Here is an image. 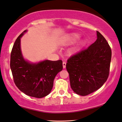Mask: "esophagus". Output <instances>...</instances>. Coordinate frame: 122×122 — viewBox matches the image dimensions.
Here are the masks:
<instances>
[{
    "label": "esophagus",
    "instance_id": "34e87169",
    "mask_svg": "<svg viewBox=\"0 0 122 122\" xmlns=\"http://www.w3.org/2000/svg\"><path fill=\"white\" fill-rule=\"evenodd\" d=\"M62 65H63V68H65L66 66V62H63Z\"/></svg>",
    "mask_w": 122,
    "mask_h": 122
}]
</instances>
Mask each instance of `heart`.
I'll use <instances>...</instances> for the list:
<instances>
[{
    "mask_svg": "<svg viewBox=\"0 0 122 122\" xmlns=\"http://www.w3.org/2000/svg\"><path fill=\"white\" fill-rule=\"evenodd\" d=\"M80 38V35L76 33H73L70 34L66 38L62 41V44L63 45H67L71 43L75 42ZM76 51V47H73L69 50V53H73Z\"/></svg>",
    "mask_w": 122,
    "mask_h": 122,
    "instance_id": "heart-1",
    "label": "heart"
}]
</instances>
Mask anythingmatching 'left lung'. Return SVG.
I'll list each match as a JSON object with an SVG mask.
<instances>
[{"instance_id":"8db88e82","label":"left lung","mask_w":122,"mask_h":122,"mask_svg":"<svg viewBox=\"0 0 122 122\" xmlns=\"http://www.w3.org/2000/svg\"><path fill=\"white\" fill-rule=\"evenodd\" d=\"M97 38L88 48L70 57L66 64L71 88L79 95H88L98 90L109 76L111 49L98 31Z\"/></svg>"}]
</instances>
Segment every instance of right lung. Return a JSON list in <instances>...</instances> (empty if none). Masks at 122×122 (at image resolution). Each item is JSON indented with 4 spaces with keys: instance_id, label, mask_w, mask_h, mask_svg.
Listing matches in <instances>:
<instances>
[{
    "instance_id": "add662e5",
    "label": "right lung",
    "mask_w": 122,
    "mask_h": 122,
    "mask_svg": "<svg viewBox=\"0 0 122 122\" xmlns=\"http://www.w3.org/2000/svg\"><path fill=\"white\" fill-rule=\"evenodd\" d=\"M25 30L18 37L11 53L10 67L14 82L18 88L28 96L42 98L50 93L55 76L63 69L62 60H44L31 63L22 56L20 39Z\"/></svg>"
}]
</instances>
